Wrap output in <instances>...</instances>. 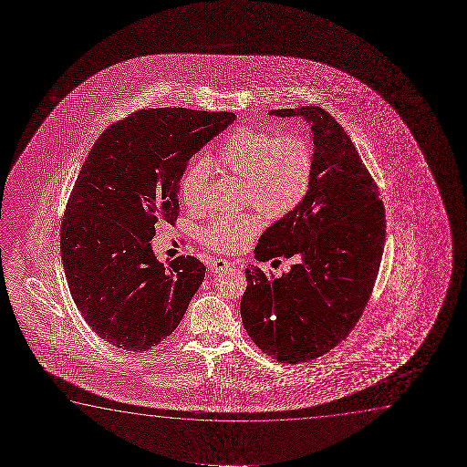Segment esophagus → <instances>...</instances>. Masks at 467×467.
Segmentation results:
<instances>
[{
    "label": "esophagus",
    "mask_w": 467,
    "mask_h": 467,
    "mask_svg": "<svg viewBox=\"0 0 467 467\" xmlns=\"http://www.w3.org/2000/svg\"><path fill=\"white\" fill-rule=\"evenodd\" d=\"M231 263L228 260H224V258H213L209 263V268H211L212 273H220V271H223V269L230 268Z\"/></svg>",
    "instance_id": "34e87169"
}]
</instances>
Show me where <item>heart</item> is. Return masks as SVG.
I'll use <instances>...</instances> for the list:
<instances>
[{"instance_id": "1", "label": "heart", "mask_w": 467, "mask_h": 467, "mask_svg": "<svg viewBox=\"0 0 467 467\" xmlns=\"http://www.w3.org/2000/svg\"><path fill=\"white\" fill-rule=\"evenodd\" d=\"M217 161L228 172L245 179L247 198L271 218L295 211L306 198L313 180V150L300 135L275 137L260 129L237 128L224 137ZM209 172V162L198 160L182 173L179 194L186 207H204ZM262 226L256 212L226 213L205 226L201 241L217 252H239Z\"/></svg>"}]
</instances>
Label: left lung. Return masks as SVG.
<instances>
[{
  "label": "left lung",
  "instance_id": "obj_1",
  "mask_svg": "<svg viewBox=\"0 0 467 467\" xmlns=\"http://www.w3.org/2000/svg\"><path fill=\"white\" fill-rule=\"evenodd\" d=\"M303 118L313 140V180L306 198L258 239L255 258H292L273 279L245 269L241 317L250 338L282 364L330 351L351 332L377 279L386 218L377 185L351 139L319 107L269 109Z\"/></svg>",
  "mask_w": 467,
  "mask_h": 467
}]
</instances>
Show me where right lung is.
Returning <instances> with one entry per match:
<instances>
[{"mask_svg":"<svg viewBox=\"0 0 467 467\" xmlns=\"http://www.w3.org/2000/svg\"><path fill=\"white\" fill-rule=\"evenodd\" d=\"M236 121L228 111L140 109L111 124L90 148L60 226L70 294L109 345L147 351L177 328L205 266L154 256V223L179 217L188 161Z\"/></svg>","mask_w":467,"mask_h":467,"instance_id":"1","label":"right lung"}]
</instances>
